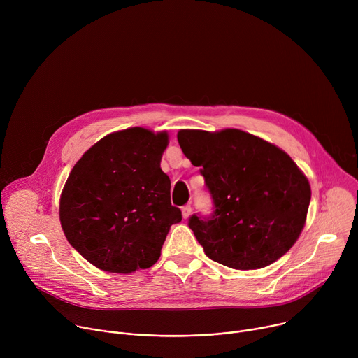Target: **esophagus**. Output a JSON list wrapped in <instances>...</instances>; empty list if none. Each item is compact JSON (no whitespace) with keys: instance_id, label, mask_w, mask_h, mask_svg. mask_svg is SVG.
I'll use <instances>...</instances> for the list:
<instances>
[{"instance_id":"34e87169","label":"esophagus","mask_w":358,"mask_h":358,"mask_svg":"<svg viewBox=\"0 0 358 358\" xmlns=\"http://www.w3.org/2000/svg\"><path fill=\"white\" fill-rule=\"evenodd\" d=\"M191 211H192L191 206H184V207L181 208V213H182V218H184V220H187V218L191 215Z\"/></svg>"}]
</instances>
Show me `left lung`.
Returning <instances> with one entry per match:
<instances>
[{
    "instance_id": "obj_1",
    "label": "left lung",
    "mask_w": 358,
    "mask_h": 358,
    "mask_svg": "<svg viewBox=\"0 0 358 358\" xmlns=\"http://www.w3.org/2000/svg\"><path fill=\"white\" fill-rule=\"evenodd\" d=\"M177 138L214 199L211 218L192 215L188 224L207 257L239 271L282 258L304 228L312 196L287 152L239 129H184Z\"/></svg>"
}]
</instances>
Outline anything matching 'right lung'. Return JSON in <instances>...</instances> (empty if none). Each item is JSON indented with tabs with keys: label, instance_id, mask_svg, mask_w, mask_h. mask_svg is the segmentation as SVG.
<instances>
[{
	"label": "right lung",
	"instance_id": "1",
	"mask_svg": "<svg viewBox=\"0 0 358 358\" xmlns=\"http://www.w3.org/2000/svg\"><path fill=\"white\" fill-rule=\"evenodd\" d=\"M167 131L130 127L94 143L73 166L61 194L68 242L105 272L129 275L155 265L181 211L160 163Z\"/></svg>",
	"mask_w": 358,
	"mask_h": 358
}]
</instances>
